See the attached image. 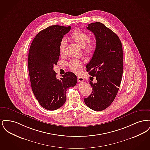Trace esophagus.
<instances>
[{"mask_svg": "<svg viewBox=\"0 0 150 150\" xmlns=\"http://www.w3.org/2000/svg\"><path fill=\"white\" fill-rule=\"evenodd\" d=\"M78 81L79 82H83L84 81V79L80 76H78Z\"/></svg>", "mask_w": 150, "mask_h": 150, "instance_id": "obj_1", "label": "esophagus"}]
</instances>
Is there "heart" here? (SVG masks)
Segmentation results:
<instances>
[{
    "instance_id": "b5f03b06",
    "label": "heart",
    "mask_w": 150,
    "mask_h": 150,
    "mask_svg": "<svg viewBox=\"0 0 150 150\" xmlns=\"http://www.w3.org/2000/svg\"><path fill=\"white\" fill-rule=\"evenodd\" d=\"M71 38L80 47L83 48L86 54H92L96 49V41L91 39L89 34L82 30H76L74 31L71 35ZM66 44V40L64 39H63L59 43V54L61 57L64 55ZM69 66L72 71L78 72L83 67V63L80 61L74 59L69 64Z\"/></svg>"
}]
</instances>
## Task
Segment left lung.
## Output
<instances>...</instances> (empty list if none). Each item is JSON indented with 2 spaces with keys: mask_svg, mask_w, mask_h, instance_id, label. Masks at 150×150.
Masks as SVG:
<instances>
[{
  "mask_svg": "<svg viewBox=\"0 0 150 150\" xmlns=\"http://www.w3.org/2000/svg\"><path fill=\"white\" fill-rule=\"evenodd\" d=\"M86 29L95 36L96 47L86 69L97 83L89 81L93 91L84 102L91 109L100 111L112 103L118 92L123 72L122 48L118 36L103 23H91Z\"/></svg>",
  "mask_w": 150,
  "mask_h": 150,
  "instance_id": "obj_1",
  "label": "left lung"
}]
</instances>
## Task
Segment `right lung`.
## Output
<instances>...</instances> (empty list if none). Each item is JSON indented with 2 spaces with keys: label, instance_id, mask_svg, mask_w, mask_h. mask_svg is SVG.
<instances>
[{
  "label": "right lung",
  "instance_id": "add662e5",
  "mask_svg": "<svg viewBox=\"0 0 150 150\" xmlns=\"http://www.w3.org/2000/svg\"><path fill=\"white\" fill-rule=\"evenodd\" d=\"M70 29V26H49L36 35L29 50L28 67L32 91L39 104L48 110L62 106L67 89L77 83V77L73 72H67L58 79L53 70L59 58V43Z\"/></svg>",
  "mask_w": 150,
  "mask_h": 150
}]
</instances>
